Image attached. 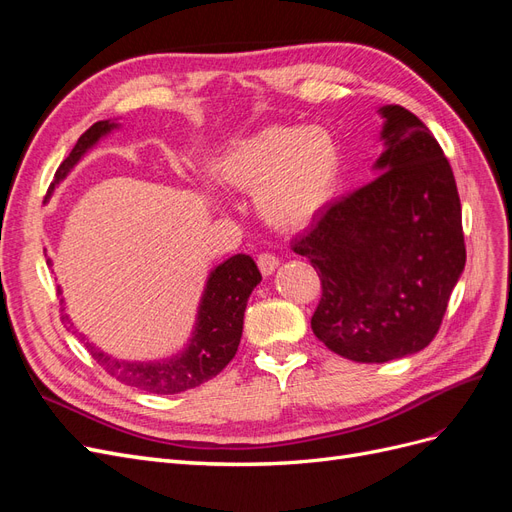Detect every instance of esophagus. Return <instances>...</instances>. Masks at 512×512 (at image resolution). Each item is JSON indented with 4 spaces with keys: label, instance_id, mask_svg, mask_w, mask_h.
<instances>
[{
    "label": "esophagus",
    "instance_id": "obj_1",
    "mask_svg": "<svg viewBox=\"0 0 512 512\" xmlns=\"http://www.w3.org/2000/svg\"><path fill=\"white\" fill-rule=\"evenodd\" d=\"M258 269H260V273L265 275V277H269V275H273V271L277 269V265H280V260H277L273 254H258Z\"/></svg>",
    "mask_w": 512,
    "mask_h": 512
}]
</instances>
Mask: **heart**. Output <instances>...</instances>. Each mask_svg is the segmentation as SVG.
<instances>
[{
  "mask_svg": "<svg viewBox=\"0 0 512 512\" xmlns=\"http://www.w3.org/2000/svg\"><path fill=\"white\" fill-rule=\"evenodd\" d=\"M213 173L230 190L254 192L265 224L294 232L331 205L342 179V151L327 130L275 123L228 143Z\"/></svg>",
  "mask_w": 512,
  "mask_h": 512,
  "instance_id": "1",
  "label": "heart"
}]
</instances>
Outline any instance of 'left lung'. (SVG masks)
I'll return each instance as SVG.
<instances>
[{
	"label": "left lung",
	"instance_id": "left-lung-1",
	"mask_svg": "<svg viewBox=\"0 0 512 512\" xmlns=\"http://www.w3.org/2000/svg\"><path fill=\"white\" fill-rule=\"evenodd\" d=\"M378 177L337 200L294 239L322 297L312 331L335 354L386 363L429 346L466 267L453 168L408 108H380Z\"/></svg>",
	"mask_w": 512,
	"mask_h": 512
}]
</instances>
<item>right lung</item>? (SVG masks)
Returning a JSON list of instances; mask_svg holds the SVG:
<instances>
[{"label":"right lung","mask_w":512,"mask_h":512,"mask_svg":"<svg viewBox=\"0 0 512 512\" xmlns=\"http://www.w3.org/2000/svg\"><path fill=\"white\" fill-rule=\"evenodd\" d=\"M113 128H117V123L98 121L79 138V141H76L70 156L59 164L49 194L55 190V185L61 179H66L74 164L85 156V151L94 147L100 138ZM46 265H51V260H46ZM260 280L262 275L256 267V262L247 254L230 256L222 265L215 267L207 280L203 299H200L198 320L190 339V346L168 361H117L113 356L98 350L94 344L85 342V337L79 331L72 333L81 337V342H85L91 356H94V359L104 367L106 374L113 376L115 380L156 395L183 393L218 376L232 361V356L237 354L243 333L245 305L252 290L260 284ZM64 320L70 322L68 314L64 316ZM70 329H74L72 322Z\"/></svg>","instance_id":"right-lung-1"}]
</instances>
